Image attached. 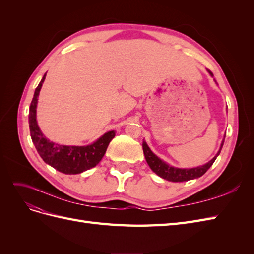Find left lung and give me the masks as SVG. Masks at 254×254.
I'll return each instance as SVG.
<instances>
[{
  "instance_id": "1",
  "label": "left lung",
  "mask_w": 254,
  "mask_h": 254,
  "mask_svg": "<svg viewBox=\"0 0 254 254\" xmlns=\"http://www.w3.org/2000/svg\"><path fill=\"white\" fill-rule=\"evenodd\" d=\"M211 75L212 72L209 71ZM222 145H224V141L221 143L220 146V150ZM220 150L218 151V153L215 156L210 162H207L206 164L199 166V167H195V168H177V167H173L170 166L168 164H166L165 162H163L162 160L159 159L155 153H153L149 147L146 144V142H143V151H144V156L146 161L149 165V167L152 170V172H155L158 176H160L161 178L166 179L168 181H173V182H182V181H189L191 179L195 178H199L201 177L209 168L212 166V164L214 163V161L216 160L217 156L219 155Z\"/></svg>"
}]
</instances>
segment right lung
Masks as SVG:
<instances>
[{"label":"right lung","instance_id":"obj_1","mask_svg":"<svg viewBox=\"0 0 254 254\" xmlns=\"http://www.w3.org/2000/svg\"><path fill=\"white\" fill-rule=\"evenodd\" d=\"M45 75L47 74H44L40 83L36 88L33 101L29 106L28 122L30 136H32L38 153L45 163L64 174H80L99 163L110 141L114 137L115 131L112 130V131L105 133L96 142L88 146H64L50 142V140H48L40 131L36 121L38 95H39L42 83L45 79Z\"/></svg>","mask_w":254,"mask_h":254}]
</instances>
